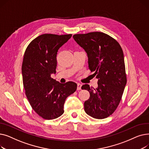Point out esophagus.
Wrapping results in <instances>:
<instances>
[{
    "mask_svg": "<svg viewBox=\"0 0 149 149\" xmlns=\"http://www.w3.org/2000/svg\"><path fill=\"white\" fill-rule=\"evenodd\" d=\"M81 84L80 83H77V89L78 91H79L81 89Z\"/></svg>",
    "mask_w": 149,
    "mask_h": 149,
    "instance_id": "esophagus-1",
    "label": "esophagus"
}]
</instances>
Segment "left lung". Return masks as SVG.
I'll return each instance as SVG.
<instances>
[{
	"label": "left lung",
	"instance_id": "left-lung-1",
	"mask_svg": "<svg viewBox=\"0 0 149 149\" xmlns=\"http://www.w3.org/2000/svg\"><path fill=\"white\" fill-rule=\"evenodd\" d=\"M73 38L86 52L89 69L98 79L97 89L82 86L90 93L84 111L94 118H106L118 107L127 83L123 49L115 38L101 32L75 34Z\"/></svg>",
	"mask_w": 149,
	"mask_h": 149
}]
</instances>
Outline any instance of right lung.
I'll use <instances>...</instances> for the list:
<instances>
[{
  "label": "right lung",
  "mask_w": 149,
  "mask_h": 149,
  "mask_svg": "<svg viewBox=\"0 0 149 149\" xmlns=\"http://www.w3.org/2000/svg\"><path fill=\"white\" fill-rule=\"evenodd\" d=\"M71 37L40 35L31 42L23 56L22 72L25 95L33 110L45 120L56 119L63 113L66 98L77 89L74 82L61 84L51 77L56 72L58 50Z\"/></svg>",
  "instance_id": "obj_1"
}]
</instances>
